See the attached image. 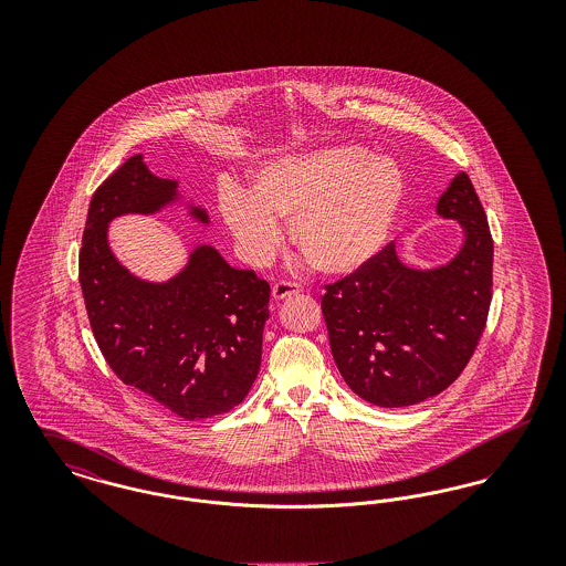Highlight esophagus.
<instances>
[{"mask_svg": "<svg viewBox=\"0 0 566 566\" xmlns=\"http://www.w3.org/2000/svg\"><path fill=\"white\" fill-rule=\"evenodd\" d=\"M303 289H301V284H296V282H291V280H280V282H275L273 284V289H271V295L273 298H286V296L296 295V293H301Z\"/></svg>", "mask_w": 566, "mask_h": 566, "instance_id": "esophagus-1", "label": "esophagus"}]
</instances>
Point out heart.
I'll return each mask as SVG.
<instances>
[{"instance_id": "b5f03b06", "label": "heart", "mask_w": 566, "mask_h": 566, "mask_svg": "<svg viewBox=\"0 0 566 566\" xmlns=\"http://www.w3.org/2000/svg\"><path fill=\"white\" fill-rule=\"evenodd\" d=\"M331 148L261 167L250 195L220 190L224 224L243 256L268 263L282 243L275 220L291 222L298 252L314 270L342 275L365 265L386 240L403 197V174L388 157Z\"/></svg>"}]
</instances>
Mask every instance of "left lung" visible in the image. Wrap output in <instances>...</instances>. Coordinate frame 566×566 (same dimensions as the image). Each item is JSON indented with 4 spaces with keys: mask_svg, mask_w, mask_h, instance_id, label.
<instances>
[{
    "mask_svg": "<svg viewBox=\"0 0 566 566\" xmlns=\"http://www.w3.org/2000/svg\"><path fill=\"white\" fill-rule=\"evenodd\" d=\"M437 214L464 227V243L448 265L405 268L390 242L324 286L321 305L335 365L360 399L379 407H407L443 392L484 333L494 243L464 171L439 197Z\"/></svg>",
    "mask_w": 566,
    "mask_h": 566,
    "instance_id": "left-lung-1",
    "label": "left lung"
}]
</instances>
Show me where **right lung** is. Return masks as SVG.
<instances>
[{
	"label": "right lung",
	"mask_w": 566,
	"mask_h": 566,
	"mask_svg": "<svg viewBox=\"0 0 566 566\" xmlns=\"http://www.w3.org/2000/svg\"><path fill=\"white\" fill-rule=\"evenodd\" d=\"M176 189L135 155L95 190L82 233V296L120 381L185 420H203L242 403L259 376L270 284L231 268L212 245H199L163 284L135 277L114 259L109 220L159 212ZM192 216L208 222L199 208Z\"/></svg>",
	"instance_id": "right-lung-1"
}]
</instances>
